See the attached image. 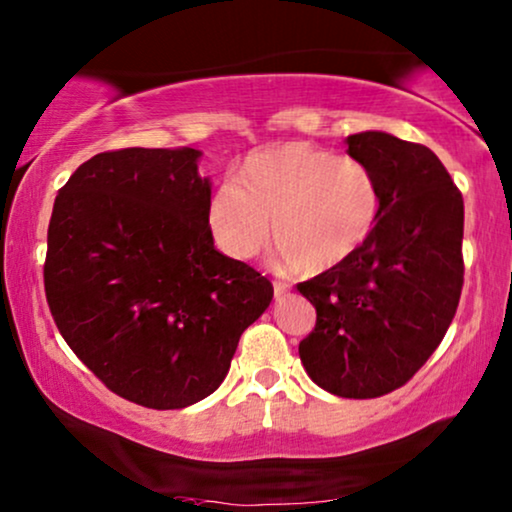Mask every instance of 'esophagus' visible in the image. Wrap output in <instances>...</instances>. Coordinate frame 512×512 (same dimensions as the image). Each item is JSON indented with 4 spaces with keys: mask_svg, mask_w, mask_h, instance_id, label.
<instances>
[{
    "mask_svg": "<svg viewBox=\"0 0 512 512\" xmlns=\"http://www.w3.org/2000/svg\"><path fill=\"white\" fill-rule=\"evenodd\" d=\"M284 296H289V284H284V281H274V298L276 301H281Z\"/></svg>",
    "mask_w": 512,
    "mask_h": 512,
    "instance_id": "1",
    "label": "esophagus"
}]
</instances>
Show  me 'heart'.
Wrapping results in <instances>:
<instances>
[{
  "instance_id": "heart-1",
  "label": "heart",
  "mask_w": 512,
  "mask_h": 512,
  "mask_svg": "<svg viewBox=\"0 0 512 512\" xmlns=\"http://www.w3.org/2000/svg\"><path fill=\"white\" fill-rule=\"evenodd\" d=\"M375 173L354 156L308 142L255 151L236 170V185L209 199L214 243L231 260H250L269 233L281 260L305 274L327 272L354 257L380 216Z\"/></svg>"
}]
</instances>
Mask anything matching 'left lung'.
<instances>
[{
	"instance_id": "obj_1",
	"label": "left lung",
	"mask_w": 512,
	"mask_h": 512,
	"mask_svg": "<svg viewBox=\"0 0 512 512\" xmlns=\"http://www.w3.org/2000/svg\"><path fill=\"white\" fill-rule=\"evenodd\" d=\"M346 146L375 173L383 204L354 257L298 284L317 310L298 354L322 390L370 399L407 383L448 332L462 293L464 202L428 146L387 132L351 134Z\"/></svg>"
}]
</instances>
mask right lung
<instances>
[{"instance_id":"right-lung-1","label":"right lung","mask_w":512,"mask_h":512,"mask_svg":"<svg viewBox=\"0 0 512 512\" xmlns=\"http://www.w3.org/2000/svg\"><path fill=\"white\" fill-rule=\"evenodd\" d=\"M199 156L105 151L52 207L43 274L57 330L108 390L149 409L209 397L274 296L267 276L214 248Z\"/></svg>"}]
</instances>
